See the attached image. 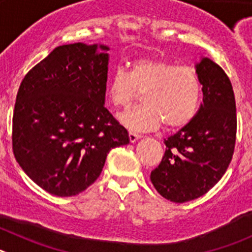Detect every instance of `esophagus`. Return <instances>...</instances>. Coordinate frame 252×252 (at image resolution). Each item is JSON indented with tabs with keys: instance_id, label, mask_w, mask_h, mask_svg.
<instances>
[{
	"instance_id": "esophagus-1",
	"label": "esophagus",
	"mask_w": 252,
	"mask_h": 252,
	"mask_svg": "<svg viewBox=\"0 0 252 252\" xmlns=\"http://www.w3.org/2000/svg\"><path fill=\"white\" fill-rule=\"evenodd\" d=\"M140 137H141V135H139V133H135V132L128 133V139H130V142H136Z\"/></svg>"
}]
</instances>
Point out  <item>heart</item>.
Segmentation results:
<instances>
[{
    "label": "heart",
    "instance_id": "heart-1",
    "mask_svg": "<svg viewBox=\"0 0 252 252\" xmlns=\"http://www.w3.org/2000/svg\"><path fill=\"white\" fill-rule=\"evenodd\" d=\"M107 98L117 108H127L144 93V106L119 116L131 131H148L164 124L183 127L194 119L202 98V84L190 66L140 58L128 70L119 68L107 82Z\"/></svg>",
    "mask_w": 252,
    "mask_h": 252
}]
</instances>
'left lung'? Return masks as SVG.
Masks as SVG:
<instances>
[{
  "label": "left lung",
  "mask_w": 252,
  "mask_h": 252,
  "mask_svg": "<svg viewBox=\"0 0 252 252\" xmlns=\"http://www.w3.org/2000/svg\"><path fill=\"white\" fill-rule=\"evenodd\" d=\"M203 103L194 119L164 141L165 154L150 179L164 198L175 203L206 194L223 177L236 142V102L232 84L208 58L195 64Z\"/></svg>",
  "instance_id": "1"
}]
</instances>
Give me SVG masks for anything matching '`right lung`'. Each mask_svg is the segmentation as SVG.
Segmentation results:
<instances>
[{
    "instance_id": "right-lung-1",
    "label": "right lung",
    "mask_w": 252,
    "mask_h": 252,
    "mask_svg": "<svg viewBox=\"0 0 252 252\" xmlns=\"http://www.w3.org/2000/svg\"><path fill=\"white\" fill-rule=\"evenodd\" d=\"M106 45L55 48L20 84L12 149L28 177L50 194L72 197L99 177L111 149L127 145V130L104 107Z\"/></svg>"
}]
</instances>
